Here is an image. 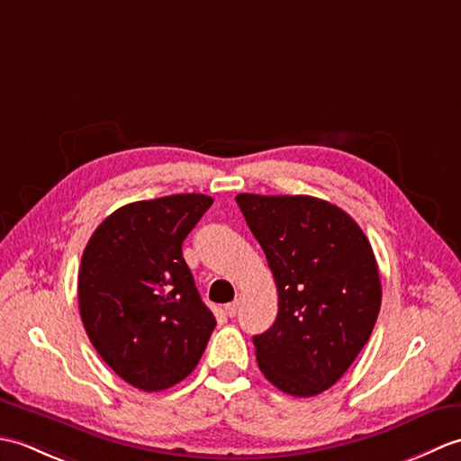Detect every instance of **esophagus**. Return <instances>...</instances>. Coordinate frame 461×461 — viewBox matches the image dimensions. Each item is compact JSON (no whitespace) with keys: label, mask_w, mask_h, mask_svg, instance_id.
Segmentation results:
<instances>
[{"label":"esophagus","mask_w":461,"mask_h":461,"mask_svg":"<svg viewBox=\"0 0 461 461\" xmlns=\"http://www.w3.org/2000/svg\"><path fill=\"white\" fill-rule=\"evenodd\" d=\"M223 311H225V315H228V317H236L238 312H240V299L228 303V305H225Z\"/></svg>","instance_id":"obj_1"}]
</instances>
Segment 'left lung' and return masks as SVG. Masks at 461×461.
<instances>
[{
  "label": "left lung",
  "mask_w": 461,
  "mask_h": 461,
  "mask_svg": "<svg viewBox=\"0 0 461 461\" xmlns=\"http://www.w3.org/2000/svg\"><path fill=\"white\" fill-rule=\"evenodd\" d=\"M236 202L279 295L276 322L253 337L259 370L281 393L317 396L345 375L375 329L382 299L375 253L335 203L259 194Z\"/></svg>",
  "instance_id": "1"
}]
</instances>
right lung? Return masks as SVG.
I'll use <instances>...</instances> for the list:
<instances>
[{
	"label": "right lung",
	"mask_w": 461,
	"mask_h": 461,
	"mask_svg": "<svg viewBox=\"0 0 461 461\" xmlns=\"http://www.w3.org/2000/svg\"><path fill=\"white\" fill-rule=\"evenodd\" d=\"M212 203L203 194L126 203L83 251L79 311L86 335L106 365L144 393L188 376L215 327L182 258L185 236Z\"/></svg>",
	"instance_id": "1"
}]
</instances>
